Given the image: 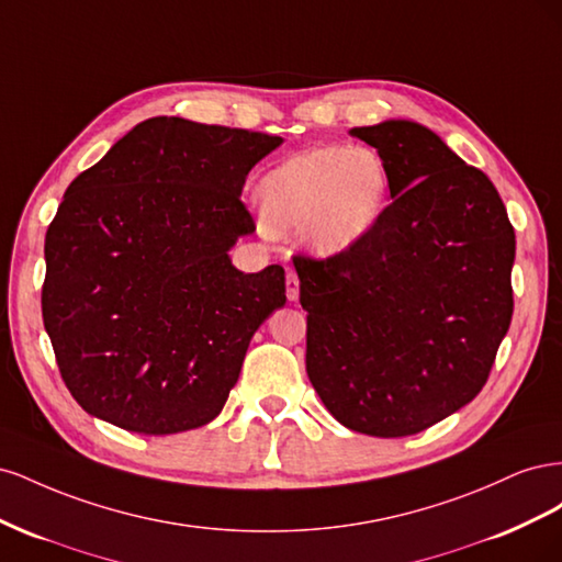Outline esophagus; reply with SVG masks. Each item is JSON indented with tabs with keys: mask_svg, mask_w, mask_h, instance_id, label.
I'll return each mask as SVG.
<instances>
[{
	"mask_svg": "<svg viewBox=\"0 0 562 562\" xmlns=\"http://www.w3.org/2000/svg\"><path fill=\"white\" fill-rule=\"evenodd\" d=\"M285 297L291 302H295L300 297V279L293 269L285 274Z\"/></svg>",
	"mask_w": 562,
	"mask_h": 562,
	"instance_id": "1",
	"label": "esophagus"
}]
</instances>
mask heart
<instances>
[{
	"mask_svg": "<svg viewBox=\"0 0 562 562\" xmlns=\"http://www.w3.org/2000/svg\"><path fill=\"white\" fill-rule=\"evenodd\" d=\"M386 196V164L363 145L300 151L271 168L258 187L267 225L300 229L304 246L318 255L359 244L380 223Z\"/></svg>",
	"mask_w": 562,
	"mask_h": 562,
	"instance_id": "heart-1",
	"label": "heart"
}]
</instances>
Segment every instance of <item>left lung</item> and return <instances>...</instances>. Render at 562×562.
<instances>
[{
  "label": "left lung",
  "mask_w": 562,
  "mask_h": 562,
  "mask_svg": "<svg viewBox=\"0 0 562 562\" xmlns=\"http://www.w3.org/2000/svg\"><path fill=\"white\" fill-rule=\"evenodd\" d=\"M378 149L394 201L330 258H293L307 375L347 429L401 438L485 386L514 316L516 234L490 178L429 128H351Z\"/></svg>",
  "instance_id": "1"
}]
</instances>
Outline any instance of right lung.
<instances>
[{
	"label": "right lung",
	"instance_id": "obj_1",
	"mask_svg": "<svg viewBox=\"0 0 562 562\" xmlns=\"http://www.w3.org/2000/svg\"><path fill=\"white\" fill-rule=\"evenodd\" d=\"M283 143L155 116L67 187L44 244V328L75 401L164 436L215 419L285 271L244 274L227 250L255 220L248 171Z\"/></svg>",
	"mask_w": 562,
	"mask_h": 562
}]
</instances>
